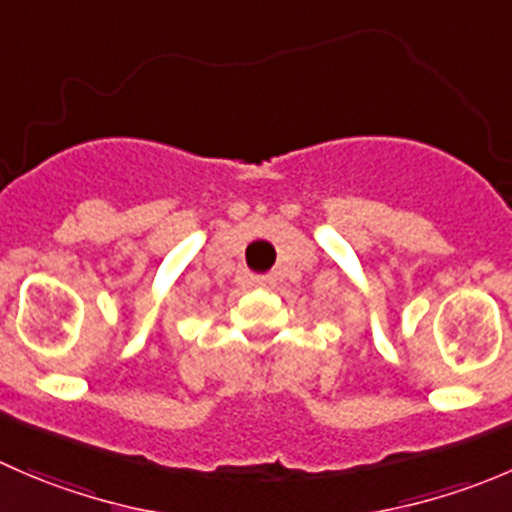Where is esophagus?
Listing matches in <instances>:
<instances>
[{
  "mask_svg": "<svg viewBox=\"0 0 512 512\" xmlns=\"http://www.w3.org/2000/svg\"><path fill=\"white\" fill-rule=\"evenodd\" d=\"M255 285L262 287V290H267V287L275 285V277L272 275H262V277H255Z\"/></svg>",
  "mask_w": 512,
  "mask_h": 512,
  "instance_id": "34e87169",
  "label": "esophagus"
}]
</instances>
